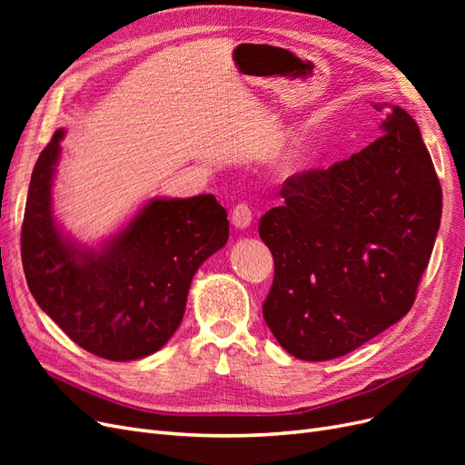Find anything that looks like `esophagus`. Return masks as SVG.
<instances>
[{"label":"esophagus","mask_w":465,"mask_h":465,"mask_svg":"<svg viewBox=\"0 0 465 465\" xmlns=\"http://www.w3.org/2000/svg\"><path fill=\"white\" fill-rule=\"evenodd\" d=\"M231 221L236 229H248L252 224V211L246 203H238L232 213H231Z\"/></svg>","instance_id":"34e87169"}]
</instances>
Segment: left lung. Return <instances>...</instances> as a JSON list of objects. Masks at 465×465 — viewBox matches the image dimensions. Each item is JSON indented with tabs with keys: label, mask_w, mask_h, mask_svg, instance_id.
I'll use <instances>...</instances> for the list:
<instances>
[{
	"label": "left lung",
	"mask_w": 465,
	"mask_h": 465,
	"mask_svg": "<svg viewBox=\"0 0 465 465\" xmlns=\"http://www.w3.org/2000/svg\"><path fill=\"white\" fill-rule=\"evenodd\" d=\"M380 134L326 171L285 180V203L260 219L275 262L263 320L297 359L347 355L415 302L440 227L442 188L403 108L391 106Z\"/></svg>",
	"instance_id": "obj_1"
}]
</instances>
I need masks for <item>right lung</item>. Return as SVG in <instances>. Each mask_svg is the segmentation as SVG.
<instances>
[{
	"label": "right lung",
	"mask_w": 465,
	"mask_h": 465,
	"mask_svg": "<svg viewBox=\"0 0 465 465\" xmlns=\"http://www.w3.org/2000/svg\"><path fill=\"white\" fill-rule=\"evenodd\" d=\"M58 130L40 153L26 195L21 256L35 301L72 340L108 361L159 351L178 330L200 265L229 241L215 195L153 198L98 246L65 234L52 209Z\"/></svg>",
	"instance_id": "1"
}]
</instances>
